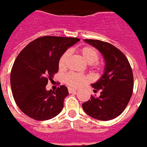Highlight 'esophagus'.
Wrapping results in <instances>:
<instances>
[{
  "label": "esophagus",
  "instance_id": "obj_1",
  "mask_svg": "<svg viewBox=\"0 0 147 147\" xmlns=\"http://www.w3.org/2000/svg\"><path fill=\"white\" fill-rule=\"evenodd\" d=\"M68 90H69V93H72V92H75L77 91V89H74V88H71V87H69V88L68 89Z\"/></svg>",
  "mask_w": 147,
  "mask_h": 147
}]
</instances>
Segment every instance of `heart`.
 <instances>
[{
  "label": "heart",
  "mask_w": 147,
  "mask_h": 147,
  "mask_svg": "<svg viewBox=\"0 0 147 147\" xmlns=\"http://www.w3.org/2000/svg\"><path fill=\"white\" fill-rule=\"evenodd\" d=\"M79 53L82 58L88 64H93V66L97 69L100 68V64L97 63L99 57L98 51L92 46H84L79 49ZM69 57V52L66 51L62 56L60 57L58 62V66L60 69H64L66 66L68 58ZM65 83L70 87H82L89 81L90 78L87 76H82L76 73H69L65 76L64 78Z\"/></svg>",
  "instance_id": "b5f03b06"
}]
</instances>
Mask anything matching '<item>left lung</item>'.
<instances>
[{"mask_svg": "<svg viewBox=\"0 0 147 147\" xmlns=\"http://www.w3.org/2000/svg\"><path fill=\"white\" fill-rule=\"evenodd\" d=\"M99 51L105 59L104 74L92 86L100 96L84 102L82 108L90 117L107 121L119 116L132 95L134 78L129 60L121 51L106 42L84 39Z\"/></svg>", "mask_w": 147, "mask_h": 147, "instance_id": "1", "label": "left lung"}]
</instances>
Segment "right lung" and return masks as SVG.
<instances>
[{"label": "right lung", "instance_id": "1", "mask_svg": "<svg viewBox=\"0 0 147 147\" xmlns=\"http://www.w3.org/2000/svg\"><path fill=\"white\" fill-rule=\"evenodd\" d=\"M78 41L75 37L42 36L19 53L11 70L10 84L15 102L29 117L48 120L62 111L67 87L47 90L45 86L58 71L60 57Z\"/></svg>", "mask_w": 147, "mask_h": 147}]
</instances>
